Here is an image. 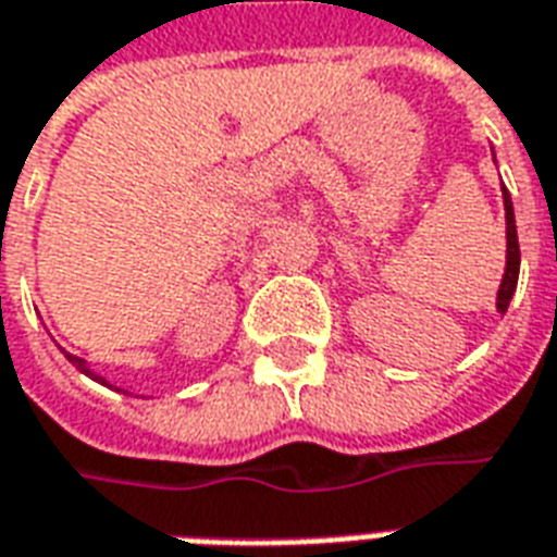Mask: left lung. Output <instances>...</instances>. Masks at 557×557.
<instances>
[{"mask_svg": "<svg viewBox=\"0 0 557 557\" xmlns=\"http://www.w3.org/2000/svg\"><path fill=\"white\" fill-rule=\"evenodd\" d=\"M504 211H507V271H504L502 289H498V313L507 310V304L516 292V280H519V238H516L513 202H510L507 190H504Z\"/></svg>", "mask_w": 557, "mask_h": 557, "instance_id": "1", "label": "left lung"}]
</instances>
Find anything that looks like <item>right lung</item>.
I'll list each match as a JSON object with an SVG mask.
<instances>
[{"mask_svg":"<svg viewBox=\"0 0 557 557\" xmlns=\"http://www.w3.org/2000/svg\"><path fill=\"white\" fill-rule=\"evenodd\" d=\"M67 355V351H65ZM67 361L74 363V367H77V370H83V373H89V370H86V361H83V358H77V355H67ZM91 375V373H89ZM95 379H98V375H95ZM98 382H101V379H98Z\"/></svg>","mask_w":557,"mask_h":557,"instance_id":"add662e5","label":"right lung"}]
</instances>
